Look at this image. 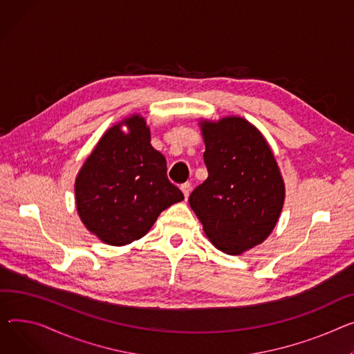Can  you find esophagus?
Here are the masks:
<instances>
[{
	"label": "esophagus",
	"mask_w": 354,
	"mask_h": 354,
	"mask_svg": "<svg viewBox=\"0 0 354 354\" xmlns=\"http://www.w3.org/2000/svg\"><path fill=\"white\" fill-rule=\"evenodd\" d=\"M180 191H182V194H183L185 199H187V198H189V195H191V191H192V185H191L189 182L183 183V185L180 186Z\"/></svg>",
	"instance_id": "obj_1"
}]
</instances>
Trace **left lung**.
Here are the masks:
<instances>
[{
    "label": "left lung",
    "mask_w": 354,
    "mask_h": 354,
    "mask_svg": "<svg viewBox=\"0 0 354 354\" xmlns=\"http://www.w3.org/2000/svg\"><path fill=\"white\" fill-rule=\"evenodd\" d=\"M207 179L189 205L210 243L238 256L273 232L286 187L268 140L242 116L199 120Z\"/></svg>",
    "instance_id": "1"
}]
</instances>
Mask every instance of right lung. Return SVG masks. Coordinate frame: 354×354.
<instances>
[{"mask_svg": "<svg viewBox=\"0 0 354 354\" xmlns=\"http://www.w3.org/2000/svg\"><path fill=\"white\" fill-rule=\"evenodd\" d=\"M180 201L183 194L167 176V159L151 145V129L138 113L101 136L75 179L82 223L111 246L145 236L160 212Z\"/></svg>", "mask_w": 354, "mask_h": 354, "instance_id": "obj_1", "label": "right lung"}]
</instances>
